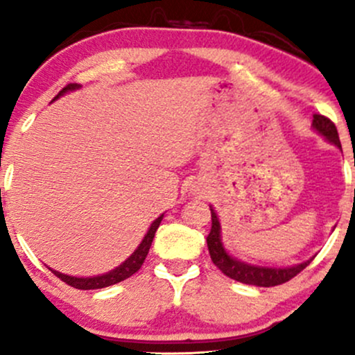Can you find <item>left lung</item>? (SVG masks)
Here are the masks:
<instances>
[{
  "label": "left lung",
  "mask_w": 355,
  "mask_h": 355,
  "mask_svg": "<svg viewBox=\"0 0 355 355\" xmlns=\"http://www.w3.org/2000/svg\"><path fill=\"white\" fill-rule=\"evenodd\" d=\"M312 126L315 132H319L325 140H329L334 144L337 148L342 150L339 133H337L336 125L324 115H313ZM211 211V229L209 237H207V245H209V254L211 262L217 266L222 274H225L230 279L237 280V282L248 284V285H257V287H274V285H280L288 282L292 277H295L299 272H302L309 263L307 262L297 263V266L285 267V268H277V267H260V266H250V263L240 262V260L234 259L229 255V252L223 248L222 237H220V222L215 210L210 207Z\"/></svg>",
  "instance_id": "8db88e82"
}]
</instances>
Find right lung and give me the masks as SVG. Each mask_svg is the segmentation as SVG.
<instances>
[{"mask_svg": "<svg viewBox=\"0 0 355 355\" xmlns=\"http://www.w3.org/2000/svg\"><path fill=\"white\" fill-rule=\"evenodd\" d=\"M76 88H80V85H68V87L61 89L55 98H58V96L63 95V93L70 92V89H76ZM162 218H164V215H160L157 220H153V223L150 225L148 232H146V235L144 237V240H141V243L138 245L137 250L133 252V254L130 255L121 266H118L116 268H113V270L107 272V274L96 275V277H71V275L60 274V272L53 270V268H50V270L58 277V279L63 280L64 284L71 285V287L75 288H80V291H93V288H103V287H108V285L121 282V280L132 277L135 272L140 270L141 266H144L146 255H148L150 247H152L155 232H157L158 227H160Z\"/></svg>", "mask_w": 355, "mask_h": 355, "instance_id": "right-lung-1", "label": "right lung"}]
</instances>
